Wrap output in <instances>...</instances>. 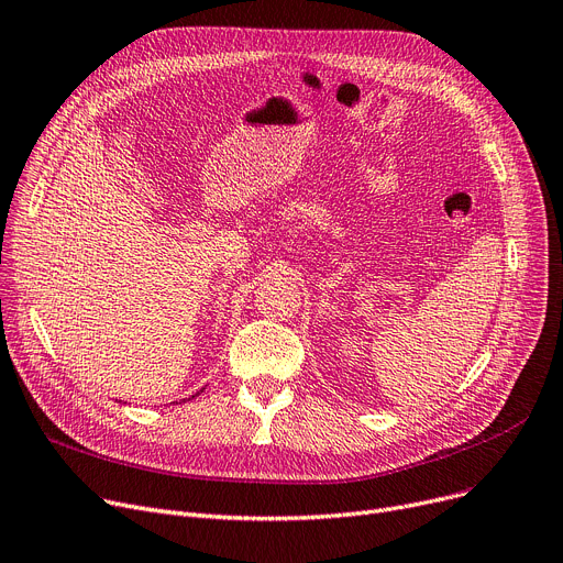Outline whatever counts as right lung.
I'll return each instance as SVG.
<instances>
[{
	"label": "right lung",
	"mask_w": 563,
	"mask_h": 563,
	"mask_svg": "<svg viewBox=\"0 0 563 563\" xmlns=\"http://www.w3.org/2000/svg\"><path fill=\"white\" fill-rule=\"evenodd\" d=\"M196 395H198V393H196ZM196 395H191V397H196Z\"/></svg>",
	"instance_id": "obj_1"
}]
</instances>
